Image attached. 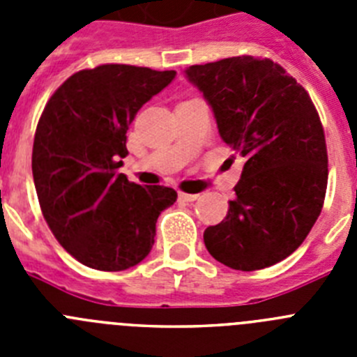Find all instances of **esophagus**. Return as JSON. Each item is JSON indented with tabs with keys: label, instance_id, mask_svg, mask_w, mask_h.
I'll return each instance as SVG.
<instances>
[{
	"label": "esophagus",
	"instance_id": "1",
	"mask_svg": "<svg viewBox=\"0 0 357 357\" xmlns=\"http://www.w3.org/2000/svg\"><path fill=\"white\" fill-rule=\"evenodd\" d=\"M198 197H200V195L178 193V200H182V202H195V200H198Z\"/></svg>",
	"mask_w": 357,
	"mask_h": 357
}]
</instances>
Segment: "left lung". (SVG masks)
<instances>
[{
	"label": "left lung",
	"mask_w": 357,
	"mask_h": 357,
	"mask_svg": "<svg viewBox=\"0 0 357 357\" xmlns=\"http://www.w3.org/2000/svg\"><path fill=\"white\" fill-rule=\"evenodd\" d=\"M185 78L213 109L223 143L245 157L236 198L204 243L214 259L254 272L286 259L320 216L327 148L307 91L270 59L189 66Z\"/></svg>",
	"instance_id": "obj_1"
}]
</instances>
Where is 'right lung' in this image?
<instances>
[{
    "mask_svg": "<svg viewBox=\"0 0 357 357\" xmlns=\"http://www.w3.org/2000/svg\"><path fill=\"white\" fill-rule=\"evenodd\" d=\"M175 71L105 64L69 77L43 110L31 172L44 220L85 266L121 272L146 257L159 214L176 202L164 185L128 182L127 130Z\"/></svg>",
    "mask_w": 357,
    "mask_h": 357,
    "instance_id": "obj_1",
    "label": "right lung"
}]
</instances>
